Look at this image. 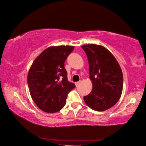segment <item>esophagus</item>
Masks as SVG:
<instances>
[{"mask_svg":"<svg viewBox=\"0 0 146 146\" xmlns=\"http://www.w3.org/2000/svg\"><path fill=\"white\" fill-rule=\"evenodd\" d=\"M81 82H81V81H80V82H76L75 83V85H76V87H77V86H78L79 85H80V83H81Z\"/></svg>","mask_w":146,"mask_h":146,"instance_id":"esophagus-1","label":"esophagus"}]
</instances>
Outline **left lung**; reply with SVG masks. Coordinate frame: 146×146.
Masks as SVG:
<instances>
[{"instance_id":"8db88e82","label":"left lung","mask_w":146,"mask_h":146,"mask_svg":"<svg viewBox=\"0 0 146 146\" xmlns=\"http://www.w3.org/2000/svg\"><path fill=\"white\" fill-rule=\"evenodd\" d=\"M87 54L92 91L84 96L85 104L97 111L114 106L123 90V74L120 66L106 48L94 44L82 46Z\"/></svg>"}]
</instances>
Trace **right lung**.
<instances>
[{"instance_id": "1", "label": "right lung", "mask_w": 146, "mask_h": 146, "mask_svg": "<svg viewBox=\"0 0 146 146\" xmlns=\"http://www.w3.org/2000/svg\"><path fill=\"white\" fill-rule=\"evenodd\" d=\"M73 46L47 48L33 61L28 74V85L33 101L46 113L60 111L67 95L76 86L67 80L64 61Z\"/></svg>"}]
</instances>
